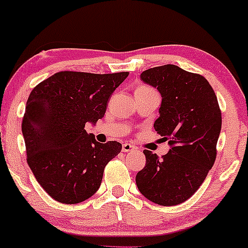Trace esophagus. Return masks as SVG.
I'll return each mask as SVG.
<instances>
[{
	"label": "esophagus",
	"mask_w": 248,
	"mask_h": 248,
	"mask_svg": "<svg viewBox=\"0 0 248 248\" xmlns=\"http://www.w3.org/2000/svg\"><path fill=\"white\" fill-rule=\"evenodd\" d=\"M133 150H135V147H134L133 144L124 143V146H122V152L124 153H129V152H133Z\"/></svg>",
	"instance_id": "1"
}]
</instances>
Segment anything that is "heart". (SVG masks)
<instances>
[{"label": "heart", "mask_w": 248, "mask_h": 248, "mask_svg": "<svg viewBox=\"0 0 248 248\" xmlns=\"http://www.w3.org/2000/svg\"><path fill=\"white\" fill-rule=\"evenodd\" d=\"M141 88H150V87H147V86H141Z\"/></svg>", "instance_id": "1"}]
</instances>
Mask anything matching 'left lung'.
Masks as SVG:
<instances>
[{"label": "left lung", "instance_id": "1", "mask_svg": "<svg viewBox=\"0 0 248 248\" xmlns=\"http://www.w3.org/2000/svg\"><path fill=\"white\" fill-rule=\"evenodd\" d=\"M141 79L161 93L154 128L170 149L162 158L144 150L146 166L136 175V186L153 203L178 205L197 191L216 161L221 129L217 96L203 76L176 65L143 71Z\"/></svg>", "mask_w": 248, "mask_h": 248}]
</instances>
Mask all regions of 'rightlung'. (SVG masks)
Wrapping results in <instances>:
<instances>
[{"instance_id":"right-lung-1","label":"right lung","mask_w":248,"mask_h":248,"mask_svg":"<svg viewBox=\"0 0 248 248\" xmlns=\"http://www.w3.org/2000/svg\"><path fill=\"white\" fill-rule=\"evenodd\" d=\"M128 75L62 71L31 91L22 121L27 162L59 203L94 195L106 164L121 152L120 142L99 143L85 126L104 118L109 96Z\"/></svg>"}]
</instances>
